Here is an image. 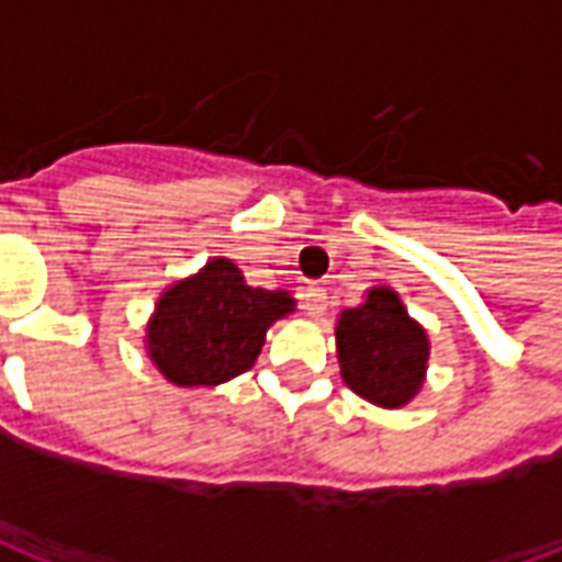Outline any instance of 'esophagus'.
<instances>
[{"label": "esophagus", "instance_id": "1", "mask_svg": "<svg viewBox=\"0 0 562 562\" xmlns=\"http://www.w3.org/2000/svg\"><path fill=\"white\" fill-rule=\"evenodd\" d=\"M304 310L313 318L325 316V310H328V294H325V289H322V285H306Z\"/></svg>", "mask_w": 562, "mask_h": 562}]
</instances>
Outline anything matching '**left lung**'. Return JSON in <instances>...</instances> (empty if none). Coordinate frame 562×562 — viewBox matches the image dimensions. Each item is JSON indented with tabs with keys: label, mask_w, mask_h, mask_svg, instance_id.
<instances>
[{
	"label": "left lung",
	"mask_w": 562,
	"mask_h": 562,
	"mask_svg": "<svg viewBox=\"0 0 562 562\" xmlns=\"http://www.w3.org/2000/svg\"><path fill=\"white\" fill-rule=\"evenodd\" d=\"M334 334L342 382L358 397L401 409L422 391L430 342L394 289H370L364 304L342 310Z\"/></svg>",
	"instance_id": "8db88e82"
}]
</instances>
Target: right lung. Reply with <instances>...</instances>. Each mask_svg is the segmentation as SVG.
Listing matches in <instances>:
<instances>
[{"instance_id":"add662e5","label":"right lung","mask_w":562,"mask_h":562,"mask_svg":"<svg viewBox=\"0 0 562 562\" xmlns=\"http://www.w3.org/2000/svg\"><path fill=\"white\" fill-rule=\"evenodd\" d=\"M294 313L289 292L246 285L232 258H210L195 277L168 285L147 325V355L180 385H222L256 364L265 334Z\"/></svg>"}]
</instances>
